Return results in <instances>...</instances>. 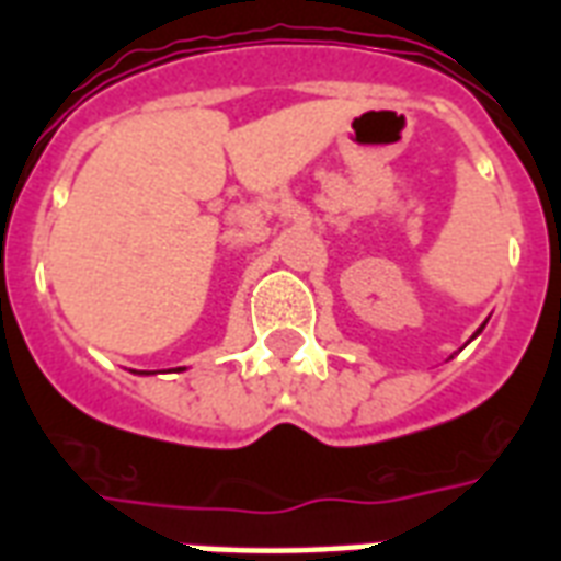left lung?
Returning a JSON list of instances; mask_svg holds the SVG:
<instances>
[{
  "label": "left lung",
  "mask_w": 561,
  "mask_h": 561,
  "mask_svg": "<svg viewBox=\"0 0 561 561\" xmlns=\"http://www.w3.org/2000/svg\"><path fill=\"white\" fill-rule=\"evenodd\" d=\"M482 329V327H480ZM480 329H477V335H480Z\"/></svg>",
  "instance_id": "1"
}]
</instances>
